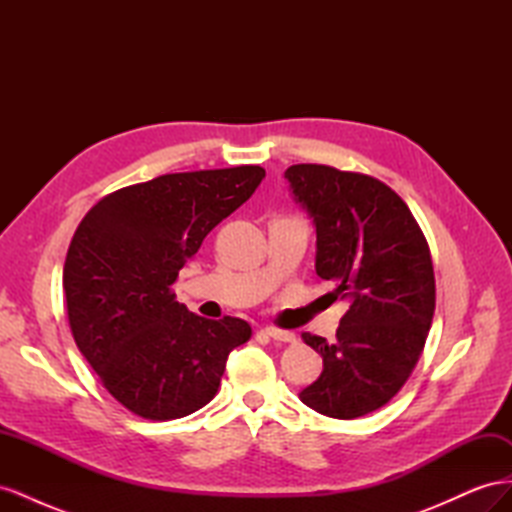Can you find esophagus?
I'll return each mask as SVG.
<instances>
[{
    "instance_id": "obj_1",
    "label": "esophagus",
    "mask_w": 512,
    "mask_h": 512,
    "mask_svg": "<svg viewBox=\"0 0 512 512\" xmlns=\"http://www.w3.org/2000/svg\"><path fill=\"white\" fill-rule=\"evenodd\" d=\"M265 333L275 339V342H286V344H292L294 339H297V335H294L292 331H282V329H275V327H265Z\"/></svg>"
}]
</instances>
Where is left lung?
I'll list each match as a JSON object with an SVG mask.
<instances>
[{
  "mask_svg": "<svg viewBox=\"0 0 512 512\" xmlns=\"http://www.w3.org/2000/svg\"><path fill=\"white\" fill-rule=\"evenodd\" d=\"M284 177L316 228V273L348 303L335 342L303 333L322 374L299 399L350 421L395 397L423 352L436 309L429 245L404 200L374 177L322 164H294Z\"/></svg>",
  "mask_w": 512,
  "mask_h": 512,
  "instance_id": "obj_1",
  "label": "left lung"
}]
</instances>
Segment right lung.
Returning <instances> with one entry per match:
<instances>
[{"mask_svg": "<svg viewBox=\"0 0 512 512\" xmlns=\"http://www.w3.org/2000/svg\"><path fill=\"white\" fill-rule=\"evenodd\" d=\"M262 177L260 166L162 175L108 194L76 228L64 265L74 342L134 414L170 421L200 410L230 350L250 339L241 318L192 314L173 284Z\"/></svg>", "mask_w": 512, "mask_h": 512, "instance_id": "right-lung-1", "label": "right lung"}]
</instances>
